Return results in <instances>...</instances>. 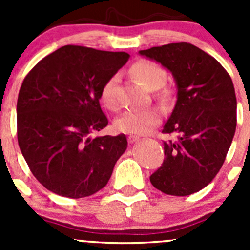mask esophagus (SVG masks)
Masks as SVG:
<instances>
[{"instance_id":"34e87169","label":"esophagus","mask_w":250,"mask_h":250,"mask_svg":"<svg viewBox=\"0 0 250 250\" xmlns=\"http://www.w3.org/2000/svg\"><path fill=\"white\" fill-rule=\"evenodd\" d=\"M140 138L139 137H135V135H129V137H128V141H129L130 144H133V143H137L138 140H139Z\"/></svg>"}]
</instances>
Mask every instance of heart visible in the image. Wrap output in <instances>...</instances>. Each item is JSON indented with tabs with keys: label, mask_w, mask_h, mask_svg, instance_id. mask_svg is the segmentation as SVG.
Listing matches in <instances>:
<instances>
[{
	"label": "heart",
	"mask_w": 250,
	"mask_h": 250,
	"mask_svg": "<svg viewBox=\"0 0 250 250\" xmlns=\"http://www.w3.org/2000/svg\"><path fill=\"white\" fill-rule=\"evenodd\" d=\"M132 75L147 88L148 90H155L160 88L166 81V71L160 64L151 60H140L135 62L130 69ZM118 76L110 77L102 88V100L109 109H117L118 100L116 94ZM161 113L155 107L148 109H133L128 110L120 116L116 122V127L121 132L128 134L143 135L150 132L153 127L160 123Z\"/></svg>",
	"instance_id": "b5f03b06"
}]
</instances>
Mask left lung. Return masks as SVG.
<instances>
[{
	"label": "left lung",
	"mask_w": 250,
	"mask_h": 250,
	"mask_svg": "<svg viewBox=\"0 0 250 250\" xmlns=\"http://www.w3.org/2000/svg\"><path fill=\"white\" fill-rule=\"evenodd\" d=\"M139 54L172 72L178 90L162 129L176 140L165 143L166 158L150 181L163 193L188 196L215 178L232 143L237 123L232 80L218 60L186 42Z\"/></svg>",
	"instance_id": "left-lung-1"
}]
</instances>
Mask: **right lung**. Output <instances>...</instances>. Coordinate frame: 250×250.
Instances as JSON below:
<instances>
[{
  "label": "right lung",
  "mask_w": 250,
  "mask_h": 250,
  "mask_svg": "<svg viewBox=\"0 0 250 250\" xmlns=\"http://www.w3.org/2000/svg\"><path fill=\"white\" fill-rule=\"evenodd\" d=\"M128 59L125 52L64 46L24 78L17 103L18 143L47 190L82 198L107 184L127 138L92 133L109 123L99 104L103 85Z\"/></svg>",
  "instance_id": "obj_1"
}]
</instances>
